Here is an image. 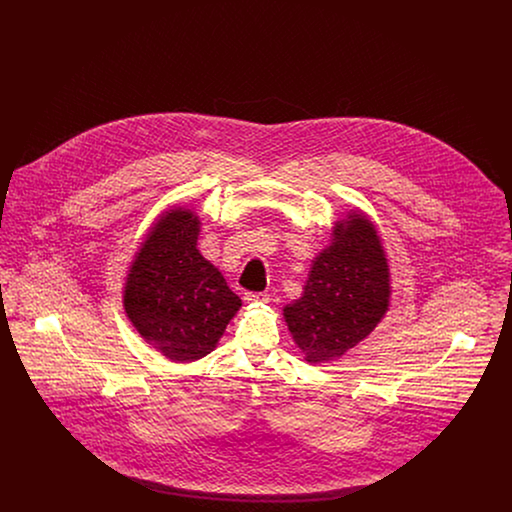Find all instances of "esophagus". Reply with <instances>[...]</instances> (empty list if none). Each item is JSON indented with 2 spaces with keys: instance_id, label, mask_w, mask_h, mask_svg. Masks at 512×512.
<instances>
[{
  "instance_id": "obj_1",
  "label": "esophagus",
  "mask_w": 512,
  "mask_h": 512,
  "mask_svg": "<svg viewBox=\"0 0 512 512\" xmlns=\"http://www.w3.org/2000/svg\"><path fill=\"white\" fill-rule=\"evenodd\" d=\"M247 303H268V293L265 292H249L245 293L244 297Z\"/></svg>"
}]
</instances>
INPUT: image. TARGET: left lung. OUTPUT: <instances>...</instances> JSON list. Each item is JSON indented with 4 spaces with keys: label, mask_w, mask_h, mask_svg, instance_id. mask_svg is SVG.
<instances>
[{
    "label": "left lung",
    "mask_w": 512,
    "mask_h": 512,
    "mask_svg": "<svg viewBox=\"0 0 512 512\" xmlns=\"http://www.w3.org/2000/svg\"><path fill=\"white\" fill-rule=\"evenodd\" d=\"M390 268L376 226L361 211L340 220L313 261L299 299L284 307L293 341L311 365L341 357L390 307Z\"/></svg>",
    "instance_id": "8db88e82"
}]
</instances>
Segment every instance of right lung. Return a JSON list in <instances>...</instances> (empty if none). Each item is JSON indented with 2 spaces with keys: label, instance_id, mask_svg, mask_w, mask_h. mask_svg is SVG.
<instances>
[{
  "label": "right lung",
  "instance_id": "obj_1",
  "mask_svg": "<svg viewBox=\"0 0 512 512\" xmlns=\"http://www.w3.org/2000/svg\"><path fill=\"white\" fill-rule=\"evenodd\" d=\"M199 219L174 207L151 226L124 284V311L140 336L167 359L192 363L209 355L242 307L197 249Z\"/></svg>",
  "mask_w": 512,
  "mask_h": 512
}]
</instances>
